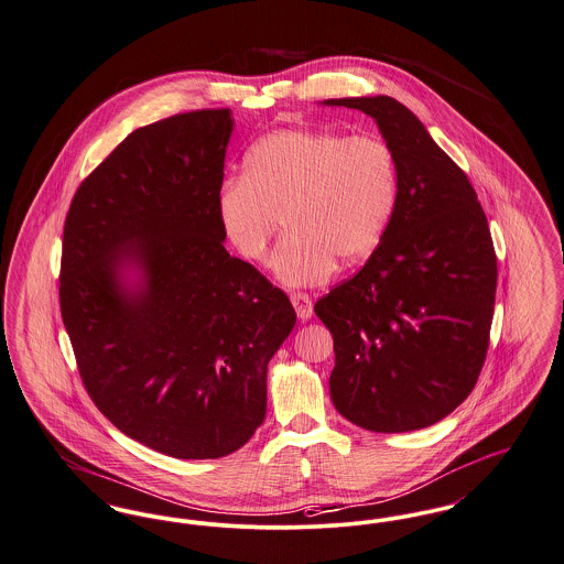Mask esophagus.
<instances>
[{"label": "esophagus", "mask_w": 564, "mask_h": 564, "mask_svg": "<svg viewBox=\"0 0 564 564\" xmlns=\"http://www.w3.org/2000/svg\"><path fill=\"white\" fill-rule=\"evenodd\" d=\"M291 303H293V307H295V312H297L301 321H310L312 318L314 305H312V300L305 293H293L291 295Z\"/></svg>", "instance_id": "obj_1"}]
</instances>
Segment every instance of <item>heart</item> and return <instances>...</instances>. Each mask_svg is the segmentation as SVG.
<instances>
[{
  "label": "heart",
  "instance_id": "1",
  "mask_svg": "<svg viewBox=\"0 0 564 564\" xmlns=\"http://www.w3.org/2000/svg\"><path fill=\"white\" fill-rule=\"evenodd\" d=\"M400 194L398 160L376 134L275 130L243 158L241 180L218 194L226 239L248 263H264L280 225L289 237L273 257L286 286H316L338 259L370 257L391 225Z\"/></svg>",
  "mask_w": 564,
  "mask_h": 564
}]
</instances>
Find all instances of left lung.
Masks as SVG:
<instances>
[{"mask_svg": "<svg viewBox=\"0 0 564 564\" xmlns=\"http://www.w3.org/2000/svg\"><path fill=\"white\" fill-rule=\"evenodd\" d=\"M321 105L370 115L400 175L393 220L372 257L314 305L334 336L332 402L370 432L421 430L468 398L486 361L496 295L488 218L464 171L402 102Z\"/></svg>", "mask_w": 564, "mask_h": 564, "instance_id": "obj_1", "label": "left lung"}]
</instances>
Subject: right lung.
<instances>
[{
    "label": "right lung",
    "instance_id": "add662e5",
    "mask_svg": "<svg viewBox=\"0 0 564 564\" xmlns=\"http://www.w3.org/2000/svg\"><path fill=\"white\" fill-rule=\"evenodd\" d=\"M228 109L143 126L76 189L59 305L83 384L119 432L180 459L243 447L267 413L289 297L230 257L218 194Z\"/></svg>",
    "mask_w": 564,
    "mask_h": 564
}]
</instances>
